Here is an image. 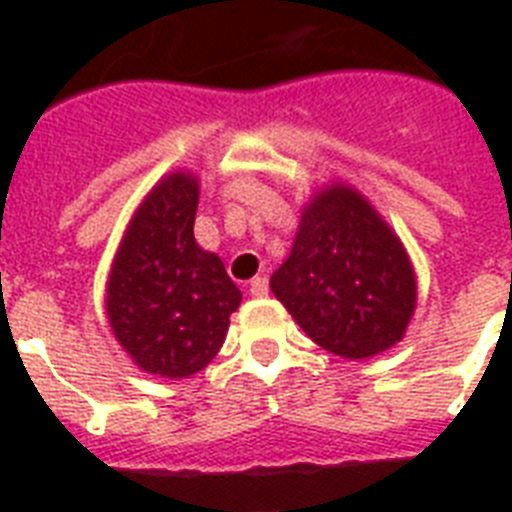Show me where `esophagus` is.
I'll return each mask as SVG.
<instances>
[{
  "instance_id": "obj_1",
  "label": "esophagus",
  "mask_w": 512,
  "mask_h": 512,
  "mask_svg": "<svg viewBox=\"0 0 512 512\" xmlns=\"http://www.w3.org/2000/svg\"><path fill=\"white\" fill-rule=\"evenodd\" d=\"M249 295L252 297L268 295V279H265V276H255V279L249 281Z\"/></svg>"
}]
</instances>
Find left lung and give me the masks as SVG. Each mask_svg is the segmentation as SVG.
<instances>
[{"label":"left lung","mask_w":512,"mask_h":512,"mask_svg":"<svg viewBox=\"0 0 512 512\" xmlns=\"http://www.w3.org/2000/svg\"><path fill=\"white\" fill-rule=\"evenodd\" d=\"M271 292L316 345L353 361L401 342L417 308L404 244L345 183L324 185L305 204Z\"/></svg>","instance_id":"8db88e82"}]
</instances>
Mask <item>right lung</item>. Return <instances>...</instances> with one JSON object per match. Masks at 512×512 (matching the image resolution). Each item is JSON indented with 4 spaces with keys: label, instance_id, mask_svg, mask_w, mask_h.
I'll return each instance as SVG.
<instances>
[{
    "label": "right lung",
    "instance_id": "right-lung-1",
    "mask_svg": "<svg viewBox=\"0 0 512 512\" xmlns=\"http://www.w3.org/2000/svg\"><path fill=\"white\" fill-rule=\"evenodd\" d=\"M199 180L164 175L135 209L106 281V313L124 353L143 372L180 380L201 372L241 305L223 260L193 239Z\"/></svg>",
    "mask_w": 512,
    "mask_h": 512
}]
</instances>
